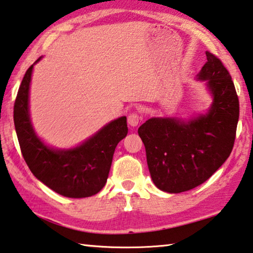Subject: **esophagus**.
I'll use <instances>...</instances> for the list:
<instances>
[{
  "label": "esophagus",
  "mask_w": 253,
  "mask_h": 253,
  "mask_svg": "<svg viewBox=\"0 0 253 253\" xmlns=\"http://www.w3.org/2000/svg\"><path fill=\"white\" fill-rule=\"evenodd\" d=\"M140 119H141V117H140L138 113L133 112V113H130L127 115V123H129V126H136L140 122Z\"/></svg>",
  "instance_id": "34e87169"
}]
</instances>
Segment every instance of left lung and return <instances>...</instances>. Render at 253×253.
Listing matches in <instances>:
<instances>
[{"label":"left lung","instance_id":"obj_1","mask_svg":"<svg viewBox=\"0 0 253 253\" xmlns=\"http://www.w3.org/2000/svg\"><path fill=\"white\" fill-rule=\"evenodd\" d=\"M197 81L213 101L206 113L188 120L151 118L138 129L151 179L160 190L178 194L197 187L225 163L233 148L239 99L222 61L206 51Z\"/></svg>","mask_w":253,"mask_h":253}]
</instances>
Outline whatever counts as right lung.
Masks as SVG:
<instances>
[{
  "label": "right lung",
  "instance_id": "add662e5",
  "mask_svg": "<svg viewBox=\"0 0 253 253\" xmlns=\"http://www.w3.org/2000/svg\"><path fill=\"white\" fill-rule=\"evenodd\" d=\"M40 59L27 70L14 103V126L22 156L37 179L59 195L93 196L105 186L115 148L127 134L126 117L105 124L74 148L49 147L33 129L29 110L33 66Z\"/></svg>",
  "mask_w": 253,
  "mask_h": 253
}]
</instances>
